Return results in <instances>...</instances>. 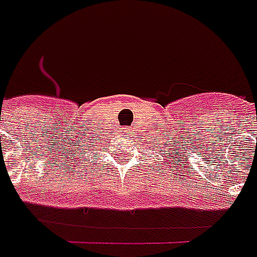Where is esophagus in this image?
I'll list each match as a JSON object with an SVG mask.
<instances>
[{
  "instance_id": "obj_1",
  "label": "esophagus",
  "mask_w": 257,
  "mask_h": 257,
  "mask_svg": "<svg viewBox=\"0 0 257 257\" xmlns=\"http://www.w3.org/2000/svg\"><path fill=\"white\" fill-rule=\"evenodd\" d=\"M125 129H129V128H125Z\"/></svg>"
}]
</instances>
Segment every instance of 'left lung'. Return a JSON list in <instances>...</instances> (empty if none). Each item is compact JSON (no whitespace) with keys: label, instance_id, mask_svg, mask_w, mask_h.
Masks as SVG:
<instances>
[{"label":"left lung","instance_id":"8db88e82","mask_svg":"<svg viewBox=\"0 0 257 257\" xmlns=\"http://www.w3.org/2000/svg\"><path fill=\"white\" fill-rule=\"evenodd\" d=\"M167 156H169V155H167ZM173 159H176V158H174V156H173Z\"/></svg>","mask_w":257,"mask_h":257}]
</instances>
